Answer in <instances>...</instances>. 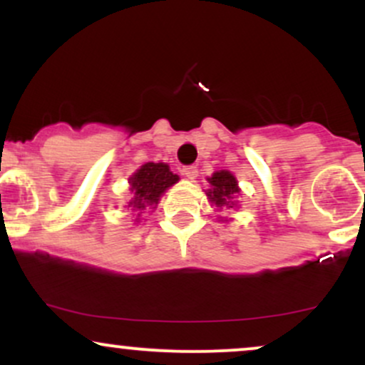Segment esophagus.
Wrapping results in <instances>:
<instances>
[{"label":"esophagus","instance_id":"obj_1","mask_svg":"<svg viewBox=\"0 0 365 365\" xmlns=\"http://www.w3.org/2000/svg\"><path fill=\"white\" fill-rule=\"evenodd\" d=\"M182 173L185 175L188 180H195L197 178V168H195V166H185V168L182 170Z\"/></svg>","mask_w":365,"mask_h":365}]
</instances>
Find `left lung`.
<instances>
[{
    "instance_id": "obj_1",
    "label": "left lung",
    "mask_w": 365,
    "mask_h": 365,
    "mask_svg": "<svg viewBox=\"0 0 365 365\" xmlns=\"http://www.w3.org/2000/svg\"><path fill=\"white\" fill-rule=\"evenodd\" d=\"M209 188L206 190V195L215 206L216 211H223V209H237L238 207V195H240V187H238V180L232 171L220 170L215 171L211 177L207 178ZM220 221H230L232 217L217 216Z\"/></svg>"
}]
</instances>
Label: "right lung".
<instances>
[{
    "label": "right lung",
    "instance_id": "1",
    "mask_svg": "<svg viewBox=\"0 0 365 365\" xmlns=\"http://www.w3.org/2000/svg\"><path fill=\"white\" fill-rule=\"evenodd\" d=\"M178 180V175H175L166 163H145L128 178L132 199L127 204L132 212H137V223H140V212L156 209L163 194Z\"/></svg>",
    "mask_w": 365,
    "mask_h": 365
}]
</instances>
